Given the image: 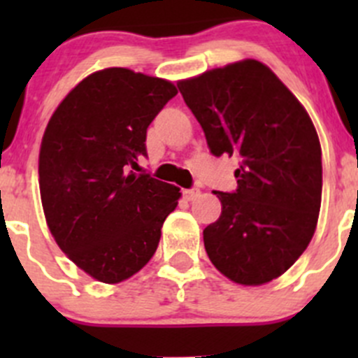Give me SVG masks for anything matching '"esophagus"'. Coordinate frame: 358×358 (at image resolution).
<instances>
[{"mask_svg": "<svg viewBox=\"0 0 358 358\" xmlns=\"http://www.w3.org/2000/svg\"><path fill=\"white\" fill-rule=\"evenodd\" d=\"M183 196H185V199L189 201H196L197 197L201 196V190L196 189V187H194V189H185L183 190Z\"/></svg>", "mask_w": 358, "mask_h": 358, "instance_id": "obj_1", "label": "esophagus"}]
</instances>
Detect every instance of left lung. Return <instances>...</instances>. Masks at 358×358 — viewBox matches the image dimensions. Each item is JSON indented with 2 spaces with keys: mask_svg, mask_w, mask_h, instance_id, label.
<instances>
[{
  "mask_svg": "<svg viewBox=\"0 0 358 358\" xmlns=\"http://www.w3.org/2000/svg\"><path fill=\"white\" fill-rule=\"evenodd\" d=\"M213 156L236 157L237 189L202 232L213 265L244 286L282 275L312 241L322 199V150L313 122L258 60L178 83Z\"/></svg>",
  "mask_w": 358,
  "mask_h": 358,
  "instance_id": "left-lung-1",
  "label": "left lung"
}]
</instances>
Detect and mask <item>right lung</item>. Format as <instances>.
Here are the masks:
<instances>
[{
    "mask_svg": "<svg viewBox=\"0 0 358 358\" xmlns=\"http://www.w3.org/2000/svg\"><path fill=\"white\" fill-rule=\"evenodd\" d=\"M176 93L164 79L103 69L83 79L46 126L39 150L46 223L59 248L100 282L117 284L149 263L182 196L133 171L147 156V128Z\"/></svg>",
    "mask_w": 358,
    "mask_h": 358,
    "instance_id": "1",
    "label": "right lung"
}]
</instances>
